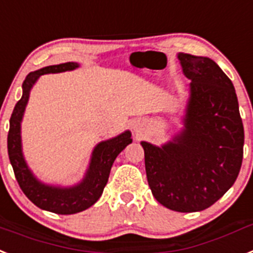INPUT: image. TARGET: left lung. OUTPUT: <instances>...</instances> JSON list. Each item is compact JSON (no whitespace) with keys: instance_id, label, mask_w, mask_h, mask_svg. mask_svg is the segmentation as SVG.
Segmentation results:
<instances>
[{"instance_id":"8db88e82","label":"left lung","mask_w":253,"mask_h":253,"mask_svg":"<svg viewBox=\"0 0 253 253\" xmlns=\"http://www.w3.org/2000/svg\"><path fill=\"white\" fill-rule=\"evenodd\" d=\"M191 79L184 129L156 147L142 142L148 185L163 206L202 211L234 184L243 159L245 130L233 83L215 61L179 53Z\"/></svg>"}]
</instances>
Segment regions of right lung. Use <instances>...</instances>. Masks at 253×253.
<instances>
[{"label":"right lung","instance_id":"add662e5","mask_svg":"<svg viewBox=\"0 0 253 253\" xmlns=\"http://www.w3.org/2000/svg\"><path fill=\"white\" fill-rule=\"evenodd\" d=\"M75 68H78L77 62H65V64L47 66L28 74L23 83V96L15 105L10 118V129L7 135L8 159L21 191L37 207L61 215L81 212L96 204L109 180L112 164L119 153L129 143H131L130 131H125L116 138L101 142L94 148L85 178L81 184L75 185L73 188L49 187L42 184L34 178L24 161L20 141V122L29 98L30 88L33 87V84L41 75L61 73V71L73 70Z\"/></svg>","mask_w":253,"mask_h":253}]
</instances>
